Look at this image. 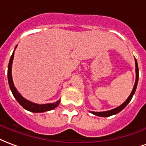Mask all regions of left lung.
<instances>
[{
  "label": "left lung",
  "mask_w": 146,
  "mask_h": 146,
  "mask_svg": "<svg viewBox=\"0 0 146 146\" xmlns=\"http://www.w3.org/2000/svg\"><path fill=\"white\" fill-rule=\"evenodd\" d=\"M135 72H136V79H135V85H134L133 90L131 93V94L129 95V97L128 98V99L125 100V102L120 105L119 107H117L116 108L112 109V110H110V111H102V112H94V111H90L92 114L97 115V116H100V117H109V116H111V115H114V114H116L117 113H119L121 111H122L123 109L125 108V107L128 105V104L129 103L131 100V98L133 97L134 94L135 92V90H136L137 84H138V81H139V66H138V62H137L136 59L135 58Z\"/></svg>",
  "instance_id": "obj_1"
}]
</instances>
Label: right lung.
<instances>
[{
  "label": "right lung",
  "instance_id": "add662e5",
  "mask_svg": "<svg viewBox=\"0 0 146 146\" xmlns=\"http://www.w3.org/2000/svg\"><path fill=\"white\" fill-rule=\"evenodd\" d=\"M17 47V46H16ZM15 47V48H16ZM13 59H14V52H13L12 55L10 59L9 63H8V68H7V79H8V84H9L10 89L11 90L14 97L15 98L18 103L21 104V106L23 107L24 108L26 109L27 111H29L35 112V113H40V112H45L48 111H51L52 109L56 108L58 105H59L60 100L56 101V103L52 104H38L32 103L31 101L25 99V98L21 96L18 90H16L14 83H13L12 76H11V66H12V62Z\"/></svg>",
  "mask_w": 146,
  "mask_h": 146
}]
</instances>
